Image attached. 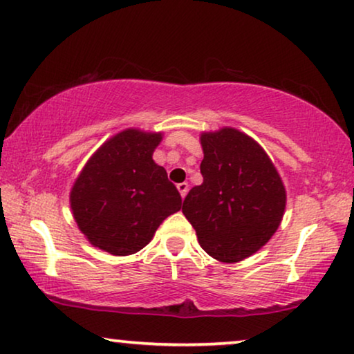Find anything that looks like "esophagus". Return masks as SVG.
Instances as JSON below:
<instances>
[{"label":"esophagus","mask_w":354,"mask_h":354,"mask_svg":"<svg viewBox=\"0 0 354 354\" xmlns=\"http://www.w3.org/2000/svg\"><path fill=\"white\" fill-rule=\"evenodd\" d=\"M177 190H178V193H180V196H182V198H185L187 192H188V183H187V182L178 183V185H177Z\"/></svg>","instance_id":"esophagus-1"}]
</instances>
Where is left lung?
<instances>
[{
	"mask_svg": "<svg viewBox=\"0 0 354 354\" xmlns=\"http://www.w3.org/2000/svg\"><path fill=\"white\" fill-rule=\"evenodd\" d=\"M201 185L182 212L207 254L239 263L268 243L285 211L283 183L264 149L235 129L201 135Z\"/></svg>",
	"mask_w": 354,
	"mask_h": 354,
	"instance_id": "obj_1",
	"label": "left lung"
}]
</instances>
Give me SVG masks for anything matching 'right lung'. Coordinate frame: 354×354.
<instances>
[{
    "instance_id": "1",
    "label": "right lung",
    "mask_w": 354,
    "mask_h": 354,
    "mask_svg": "<svg viewBox=\"0 0 354 354\" xmlns=\"http://www.w3.org/2000/svg\"><path fill=\"white\" fill-rule=\"evenodd\" d=\"M161 133L124 130L86 162L71 192L74 219L93 246L114 256L133 254L159 224L182 207V196L153 161Z\"/></svg>"
}]
</instances>
